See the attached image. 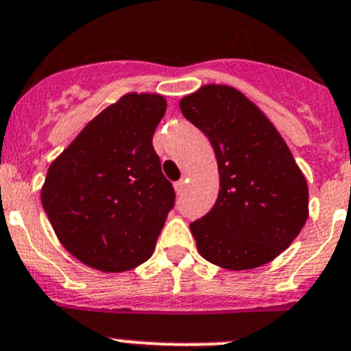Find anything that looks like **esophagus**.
<instances>
[{
    "label": "esophagus",
    "mask_w": 351,
    "mask_h": 351,
    "mask_svg": "<svg viewBox=\"0 0 351 351\" xmlns=\"http://www.w3.org/2000/svg\"><path fill=\"white\" fill-rule=\"evenodd\" d=\"M186 182H188V179H184V178H182L181 181H178V182H176V184H173V189H176V193H178V195H181V193L184 191V188H186Z\"/></svg>",
    "instance_id": "esophagus-1"
}]
</instances>
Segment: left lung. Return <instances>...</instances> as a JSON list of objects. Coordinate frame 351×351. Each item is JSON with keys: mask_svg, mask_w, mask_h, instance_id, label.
Returning a JSON list of instances; mask_svg holds the SVG:
<instances>
[{"mask_svg": "<svg viewBox=\"0 0 351 351\" xmlns=\"http://www.w3.org/2000/svg\"><path fill=\"white\" fill-rule=\"evenodd\" d=\"M179 106L210 139L219 165L215 205L189 226L199 255L228 270L272 262L308 219V184L288 145L232 86H202Z\"/></svg>", "mask_w": 351, "mask_h": 351, "instance_id": "obj_1", "label": "left lung"}]
</instances>
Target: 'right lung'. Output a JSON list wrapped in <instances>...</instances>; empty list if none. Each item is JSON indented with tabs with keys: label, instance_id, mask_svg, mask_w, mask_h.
<instances>
[{
	"label": "right lung",
	"instance_id": "right-lung-1",
	"mask_svg": "<svg viewBox=\"0 0 351 351\" xmlns=\"http://www.w3.org/2000/svg\"><path fill=\"white\" fill-rule=\"evenodd\" d=\"M165 110V96L128 93L49 165L43 208L66 252L93 269L123 272L153 255L176 199L152 143Z\"/></svg>",
	"mask_w": 351,
	"mask_h": 351
}]
</instances>
